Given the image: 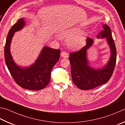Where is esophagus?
I'll list each match as a JSON object with an SVG mask.
<instances>
[{
	"label": "esophagus",
	"instance_id": "esophagus-1",
	"mask_svg": "<svg viewBox=\"0 0 125 125\" xmlns=\"http://www.w3.org/2000/svg\"><path fill=\"white\" fill-rule=\"evenodd\" d=\"M61 56L62 57V58H67L69 57V54L66 52H61Z\"/></svg>",
	"mask_w": 125,
	"mask_h": 125
}]
</instances>
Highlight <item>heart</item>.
<instances>
[{
    "instance_id": "1",
    "label": "heart",
    "mask_w": 125,
    "mask_h": 125,
    "mask_svg": "<svg viewBox=\"0 0 125 125\" xmlns=\"http://www.w3.org/2000/svg\"><path fill=\"white\" fill-rule=\"evenodd\" d=\"M60 36L63 38L68 39L67 45L71 49H80L86 44L87 35L84 32L81 31L80 28H71L62 31Z\"/></svg>"
}]
</instances>
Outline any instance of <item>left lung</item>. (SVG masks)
I'll list each match as a JSON object with an SVG mask.
<instances>
[{
    "instance_id": "obj_1",
    "label": "left lung",
    "mask_w": 125,
    "mask_h": 125,
    "mask_svg": "<svg viewBox=\"0 0 125 125\" xmlns=\"http://www.w3.org/2000/svg\"><path fill=\"white\" fill-rule=\"evenodd\" d=\"M97 38H105L110 47V57L107 64L102 68L94 69L89 65L87 59V50L93 45L94 41L87 38L86 45L78 52L70 54L72 79L73 83L82 90L94 88L105 83L110 80L114 70L116 61V50L110 27L104 24Z\"/></svg>"
}]
</instances>
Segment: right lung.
Segmentation results:
<instances>
[{"label":"right lung","instance_id":"obj_1","mask_svg":"<svg viewBox=\"0 0 125 125\" xmlns=\"http://www.w3.org/2000/svg\"><path fill=\"white\" fill-rule=\"evenodd\" d=\"M25 26L24 19L21 18L10 28L4 48L5 63L11 75L19 86L29 90H41L49 83L52 70L60 58V50L44 46L35 62L31 66L21 67L17 65L11 54L10 45L15 32L22 29Z\"/></svg>","mask_w":125,"mask_h":125}]
</instances>
